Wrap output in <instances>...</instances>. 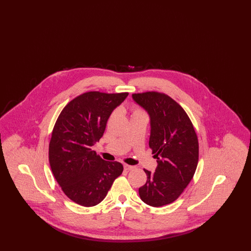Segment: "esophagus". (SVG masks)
I'll return each instance as SVG.
<instances>
[{
    "instance_id": "34e87169",
    "label": "esophagus",
    "mask_w": 251,
    "mask_h": 251,
    "mask_svg": "<svg viewBox=\"0 0 251 251\" xmlns=\"http://www.w3.org/2000/svg\"><path fill=\"white\" fill-rule=\"evenodd\" d=\"M134 168V167H132V166H129V165H124V169L125 170H131V169H133Z\"/></svg>"
}]
</instances>
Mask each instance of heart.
<instances>
[{
	"instance_id": "obj_1",
	"label": "heart",
	"mask_w": 251,
	"mask_h": 251,
	"mask_svg": "<svg viewBox=\"0 0 251 251\" xmlns=\"http://www.w3.org/2000/svg\"><path fill=\"white\" fill-rule=\"evenodd\" d=\"M131 116H146V114L144 113L141 109L134 108L133 111H132V115Z\"/></svg>"
}]
</instances>
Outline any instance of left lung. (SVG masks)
Masks as SVG:
<instances>
[{"mask_svg": "<svg viewBox=\"0 0 251 251\" xmlns=\"http://www.w3.org/2000/svg\"><path fill=\"white\" fill-rule=\"evenodd\" d=\"M131 98L150 116L149 145L157 159L154 173L144 169L147 181L139 196L161 207L175 201L191 181L199 162L198 136L185 111L169 96L151 91Z\"/></svg>", "mask_w": 251, "mask_h": 251, "instance_id": "1", "label": "left lung"}]
</instances>
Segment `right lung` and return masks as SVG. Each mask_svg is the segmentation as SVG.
<instances>
[{"instance_id":"1","label":"right lung","mask_w":251,"mask_h":251,"mask_svg":"<svg viewBox=\"0 0 251 251\" xmlns=\"http://www.w3.org/2000/svg\"><path fill=\"white\" fill-rule=\"evenodd\" d=\"M127 96L86 92L70 101L55 122L49 145L50 166L63 192L77 204L92 207L101 202L123 171L120 163L104 161L92 148Z\"/></svg>"}]
</instances>
